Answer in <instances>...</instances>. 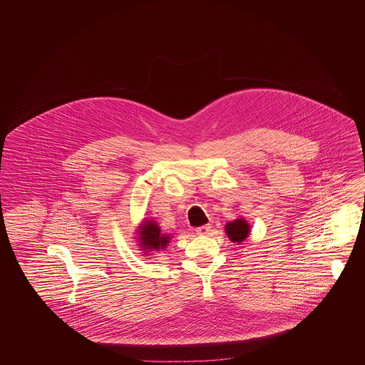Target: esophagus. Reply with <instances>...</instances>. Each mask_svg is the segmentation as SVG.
<instances>
[{"label": "esophagus", "mask_w": 365, "mask_h": 365, "mask_svg": "<svg viewBox=\"0 0 365 365\" xmlns=\"http://www.w3.org/2000/svg\"><path fill=\"white\" fill-rule=\"evenodd\" d=\"M210 225H204V226L197 227L195 228V232L198 234V235H205V234H208L209 231H210Z\"/></svg>", "instance_id": "34e87169"}]
</instances>
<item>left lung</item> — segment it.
<instances>
[{
	"label": "left lung",
	"instance_id": "left-lung-1",
	"mask_svg": "<svg viewBox=\"0 0 365 365\" xmlns=\"http://www.w3.org/2000/svg\"><path fill=\"white\" fill-rule=\"evenodd\" d=\"M226 232L232 242H242L249 235V225L243 219H237L227 225Z\"/></svg>",
	"mask_w": 365,
	"mask_h": 365
}]
</instances>
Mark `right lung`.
<instances>
[{
	"mask_svg": "<svg viewBox=\"0 0 365 365\" xmlns=\"http://www.w3.org/2000/svg\"><path fill=\"white\" fill-rule=\"evenodd\" d=\"M139 240H140V245H142L143 250L164 249L167 246V243L170 242V237L161 234L156 223H153L150 220L145 222V225L142 226Z\"/></svg>",
	"mask_w": 365,
	"mask_h": 365,
	"instance_id": "obj_1",
	"label": "right lung"
}]
</instances>
